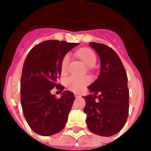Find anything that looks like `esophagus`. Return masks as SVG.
<instances>
[{
    "label": "esophagus",
    "mask_w": 151,
    "mask_h": 151,
    "mask_svg": "<svg viewBox=\"0 0 151 151\" xmlns=\"http://www.w3.org/2000/svg\"><path fill=\"white\" fill-rule=\"evenodd\" d=\"M74 96H75V97H79L80 94H79V93H74Z\"/></svg>",
    "instance_id": "esophagus-1"
}]
</instances>
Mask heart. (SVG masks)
<instances>
[{"label":"heart","instance_id":"heart-1","mask_svg":"<svg viewBox=\"0 0 151 151\" xmlns=\"http://www.w3.org/2000/svg\"><path fill=\"white\" fill-rule=\"evenodd\" d=\"M78 55L88 67H93L97 62V56L90 49H82L78 51ZM70 61V55L65 54L61 61V70L63 73H66ZM90 83V78L87 76L71 75L65 79V85L68 88L73 92H79L86 85Z\"/></svg>","mask_w":151,"mask_h":151}]
</instances>
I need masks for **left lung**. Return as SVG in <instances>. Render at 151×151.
<instances>
[{
	"label": "left lung",
	"instance_id": "left-lung-1",
	"mask_svg": "<svg viewBox=\"0 0 151 151\" xmlns=\"http://www.w3.org/2000/svg\"><path fill=\"white\" fill-rule=\"evenodd\" d=\"M101 61L96 81L88 86L91 94L83 98L89 131L101 136L118 133L127 122L129 111V91L125 68L117 54L108 46L90 42Z\"/></svg>",
	"mask_w": 151,
	"mask_h": 151
}]
</instances>
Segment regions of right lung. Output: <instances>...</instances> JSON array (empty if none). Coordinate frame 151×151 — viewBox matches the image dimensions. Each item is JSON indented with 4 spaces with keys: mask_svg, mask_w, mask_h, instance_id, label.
Returning a JSON list of instances; mask_svg holds the SVG:
<instances>
[{
    "mask_svg": "<svg viewBox=\"0 0 151 151\" xmlns=\"http://www.w3.org/2000/svg\"><path fill=\"white\" fill-rule=\"evenodd\" d=\"M78 43L47 40L35 45L24 60L20 79V102L24 118L32 131L52 136L65 127L75 99L73 93L64 91L60 98L50 93L51 89L63 90L57 84L61 74V61Z\"/></svg>",
    "mask_w": 151,
    "mask_h": 151,
    "instance_id": "obj_1",
    "label": "right lung"
}]
</instances>
